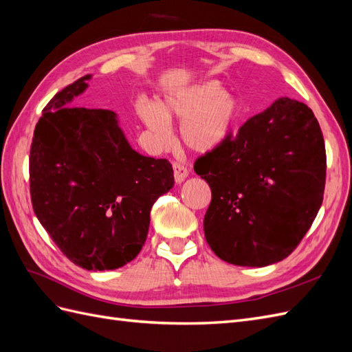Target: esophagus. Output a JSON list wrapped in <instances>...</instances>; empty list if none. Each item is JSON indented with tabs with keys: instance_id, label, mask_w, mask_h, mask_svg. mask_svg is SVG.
I'll return each instance as SVG.
<instances>
[{
	"instance_id": "34e87169",
	"label": "esophagus",
	"mask_w": 352,
	"mask_h": 352,
	"mask_svg": "<svg viewBox=\"0 0 352 352\" xmlns=\"http://www.w3.org/2000/svg\"><path fill=\"white\" fill-rule=\"evenodd\" d=\"M173 175H175L176 184H180V182H184V180L188 177L189 172H188V168H186L184 164L175 163V164H173Z\"/></svg>"
}]
</instances>
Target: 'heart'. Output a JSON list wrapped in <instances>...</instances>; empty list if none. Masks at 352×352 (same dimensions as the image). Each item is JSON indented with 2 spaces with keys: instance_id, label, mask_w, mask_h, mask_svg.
Wrapping results in <instances>:
<instances>
[{
  "instance_id": "obj_1",
  "label": "heart",
  "mask_w": 352,
  "mask_h": 352,
  "mask_svg": "<svg viewBox=\"0 0 352 352\" xmlns=\"http://www.w3.org/2000/svg\"><path fill=\"white\" fill-rule=\"evenodd\" d=\"M135 111L157 145L164 146L170 140L168 120L180 119V141L195 153H208L229 136L241 109L217 82H204L168 92L158 105L138 100Z\"/></svg>"
}]
</instances>
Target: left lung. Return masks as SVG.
Here are the masks:
<instances>
[{
  "label": "left lung",
  "mask_w": 352,
  "mask_h": 352,
  "mask_svg": "<svg viewBox=\"0 0 352 352\" xmlns=\"http://www.w3.org/2000/svg\"><path fill=\"white\" fill-rule=\"evenodd\" d=\"M194 170L211 188L210 248L226 263L264 267L296 248L320 210L323 133L310 107L283 97L199 157Z\"/></svg>",
  "instance_id": "left-lung-1"
}]
</instances>
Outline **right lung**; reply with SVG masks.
<instances>
[{
  "mask_svg": "<svg viewBox=\"0 0 352 352\" xmlns=\"http://www.w3.org/2000/svg\"><path fill=\"white\" fill-rule=\"evenodd\" d=\"M91 78L56 94L42 111L30 146V197L61 252L82 269L104 272L140 254L151 207L175 177L166 158L133 150L114 111L70 107Z\"/></svg>",
  "mask_w": 352,
  "mask_h": 352,
  "instance_id": "obj_1",
  "label": "right lung"
}]
</instances>
